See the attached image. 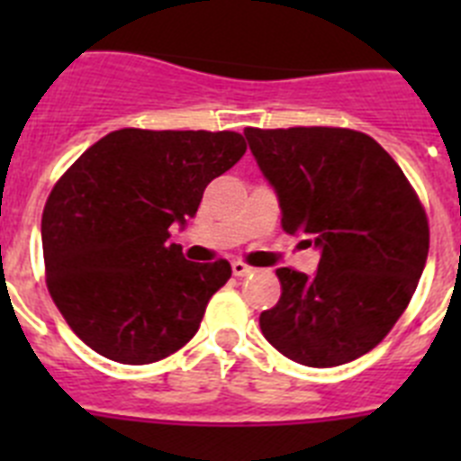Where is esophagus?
<instances>
[{
    "mask_svg": "<svg viewBox=\"0 0 461 461\" xmlns=\"http://www.w3.org/2000/svg\"><path fill=\"white\" fill-rule=\"evenodd\" d=\"M230 267H233L235 276H247L254 272V267H249L247 263H242V260H233V263H230Z\"/></svg>",
    "mask_w": 461,
    "mask_h": 461,
    "instance_id": "34e87169",
    "label": "esophagus"
}]
</instances>
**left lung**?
I'll use <instances>...</instances> for the list:
<instances>
[{
	"mask_svg": "<svg viewBox=\"0 0 461 461\" xmlns=\"http://www.w3.org/2000/svg\"><path fill=\"white\" fill-rule=\"evenodd\" d=\"M275 189L281 226L319 247L316 275L279 267L281 297L260 313L276 351L307 367L365 356L409 307L429 251L413 186L367 133L332 126L244 129Z\"/></svg>",
	"mask_w": 461,
	"mask_h": 461,
	"instance_id": "1",
	"label": "left lung"
}]
</instances>
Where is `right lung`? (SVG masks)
Returning a JSON list of instances; mask_svg holds the SVG:
<instances>
[{
  "mask_svg": "<svg viewBox=\"0 0 461 461\" xmlns=\"http://www.w3.org/2000/svg\"><path fill=\"white\" fill-rule=\"evenodd\" d=\"M244 152L235 131L120 129L59 177L41 221L48 291L92 351L149 365L198 332L230 263H191L168 228Z\"/></svg>",
  "mask_w": 461,
  "mask_h": 461,
  "instance_id": "1",
  "label": "right lung"
}]
</instances>
